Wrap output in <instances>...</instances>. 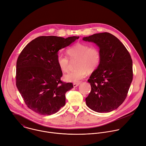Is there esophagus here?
<instances>
[{
	"label": "esophagus",
	"mask_w": 146,
	"mask_h": 146,
	"mask_svg": "<svg viewBox=\"0 0 146 146\" xmlns=\"http://www.w3.org/2000/svg\"><path fill=\"white\" fill-rule=\"evenodd\" d=\"M80 84V82H78V83H74V84H73V87H74V88H76V87L78 86Z\"/></svg>",
	"instance_id": "1"
}]
</instances>
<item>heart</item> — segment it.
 Returning a JSON list of instances; mask_svg holds the SVG:
<instances>
[{
	"instance_id": "heart-1",
	"label": "heart",
	"mask_w": 146,
	"mask_h": 146,
	"mask_svg": "<svg viewBox=\"0 0 146 146\" xmlns=\"http://www.w3.org/2000/svg\"><path fill=\"white\" fill-rule=\"evenodd\" d=\"M67 54L71 60L78 58L77 70L69 72L64 76V79L70 82L77 83L83 79L88 70H94L100 64L101 54L98 48L90 47L88 44L77 43L67 49ZM57 62L61 71L64 73L69 70V59L61 54L57 56Z\"/></svg>"
}]
</instances>
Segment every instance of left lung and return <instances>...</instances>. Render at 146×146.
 Instances as JSON below:
<instances>
[{
    "instance_id": "1",
    "label": "left lung",
    "mask_w": 146,
    "mask_h": 146,
    "mask_svg": "<svg viewBox=\"0 0 146 146\" xmlns=\"http://www.w3.org/2000/svg\"><path fill=\"white\" fill-rule=\"evenodd\" d=\"M82 40L93 42L101 54L100 62L90 75L91 91L86 106L99 113L117 109L125 100L132 81V61L124 44L109 33L94 34Z\"/></svg>"
}]
</instances>
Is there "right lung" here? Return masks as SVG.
Masks as SVG:
<instances>
[{
	"instance_id": "add662e5",
	"label": "right lung",
	"mask_w": 146,
	"mask_h": 146,
	"mask_svg": "<svg viewBox=\"0 0 146 146\" xmlns=\"http://www.w3.org/2000/svg\"><path fill=\"white\" fill-rule=\"evenodd\" d=\"M79 36H41L29 43L17 62L16 85L27 106L41 115H51L65 105V93L72 83L61 80L58 51Z\"/></svg>"
}]
</instances>
